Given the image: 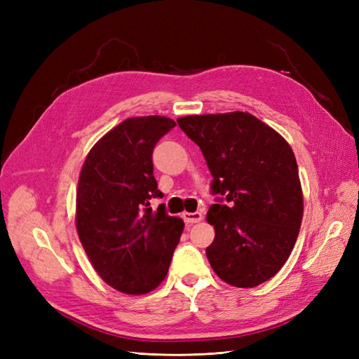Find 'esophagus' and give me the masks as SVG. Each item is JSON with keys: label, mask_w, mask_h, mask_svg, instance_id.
<instances>
[{"label": "esophagus", "mask_w": 359, "mask_h": 359, "mask_svg": "<svg viewBox=\"0 0 359 359\" xmlns=\"http://www.w3.org/2000/svg\"><path fill=\"white\" fill-rule=\"evenodd\" d=\"M182 219L187 224H193V223L202 222L203 215L201 212H182Z\"/></svg>", "instance_id": "esophagus-1"}]
</instances>
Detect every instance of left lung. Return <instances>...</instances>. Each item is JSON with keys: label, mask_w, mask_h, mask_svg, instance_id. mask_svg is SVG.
Masks as SVG:
<instances>
[{"label": "left lung", "mask_w": 359, "mask_h": 359, "mask_svg": "<svg viewBox=\"0 0 359 359\" xmlns=\"http://www.w3.org/2000/svg\"><path fill=\"white\" fill-rule=\"evenodd\" d=\"M178 126L206 160L220 194L206 220L215 238L206 257L227 285L255 287L286 264L302 222L295 154L274 128L248 112L189 115Z\"/></svg>", "instance_id": "1"}]
</instances>
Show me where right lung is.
Returning a JSON list of instances; mask_svg holds the SVG:
<instances>
[{
  "instance_id": "add662e5",
  "label": "right lung",
  "mask_w": 359,
  "mask_h": 359,
  "mask_svg": "<svg viewBox=\"0 0 359 359\" xmlns=\"http://www.w3.org/2000/svg\"><path fill=\"white\" fill-rule=\"evenodd\" d=\"M166 116L128 118L85 158L76 193V229L94 269L107 285L142 295L165 280L184 222L166 214L153 175V149L175 127Z\"/></svg>"
}]
</instances>
